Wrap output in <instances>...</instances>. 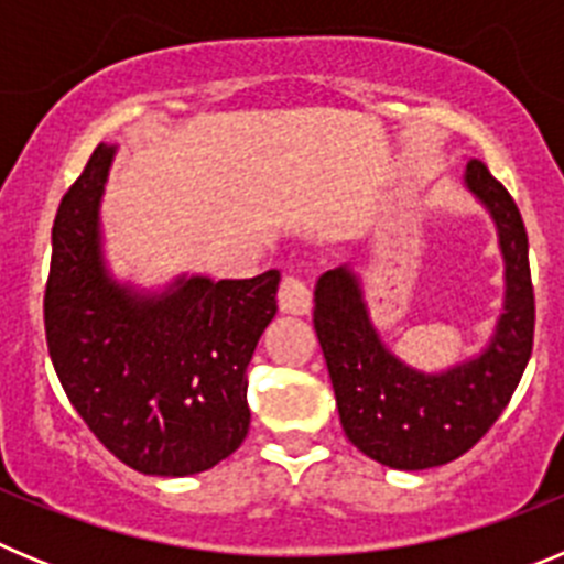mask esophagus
<instances>
[{"label":"esophagus","instance_id":"1","mask_svg":"<svg viewBox=\"0 0 564 564\" xmlns=\"http://www.w3.org/2000/svg\"><path fill=\"white\" fill-rule=\"evenodd\" d=\"M276 299L279 307L285 313H307L313 305V291L299 273H288V276L282 279V285H279Z\"/></svg>","mask_w":564,"mask_h":564}]
</instances>
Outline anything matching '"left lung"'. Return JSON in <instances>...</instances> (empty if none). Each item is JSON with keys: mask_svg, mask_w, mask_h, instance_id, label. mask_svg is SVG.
<instances>
[{"mask_svg": "<svg viewBox=\"0 0 564 564\" xmlns=\"http://www.w3.org/2000/svg\"><path fill=\"white\" fill-rule=\"evenodd\" d=\"M466 186L486 203L506 257V313L480 358L426 376L398 361L372 330L347 268L316 285L313 327L325 352L344 435L372 460L403 471L466 455L514 395L534 347V285L528 234L508 188L482 161H468Z\"/></svg>", "mask_w": 564, "mask_h": 564, "instance_id": "8db88e82", "label": "left lung"}]
</instances>
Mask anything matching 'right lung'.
Here are the masks:
<instances>
[{
	"mask_svg": "<svg viewBox=\"0 0 564 564\" xmlns=\"http://www.w3.org/2000/svg\"><path fill=\"white\" fill-rule=\"evenodd\" d=\"M112 147L98 143L53 223L44 333L89 432L134 471L186 477L246 441L248 361L276 313L279 271L194 276L134 296L104 271L98 200Z\"/></svg>",
	"mask_w": 564,
	"mask_h": 564,
	"instance_id": "obj_1",
	"label": "right lung"
}]
</instances>
